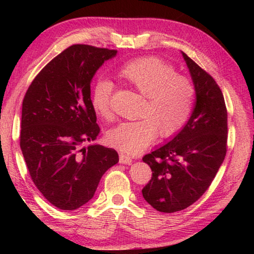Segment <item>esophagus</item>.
<instances>
[{
    "label": "esophagus",
    "instance_id": "obj_1",
    "mask_svg": "<svg viewBox=\"0 0 254 254\" xmlns=\"http://www.w3.org/2000/svg\"><path fill=\"white\" fill-rule=\"evenodd\" d=\"M132 162V158L127 154L120 153V163H123V165H130Z\"/></svg>",
    "mask_w": 254,
    "mask_h": 254
}]
</instances>
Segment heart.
I'll return each instance as SVG.
<instances>
[{
    "label": "heart",
    "mask_w": 254,
    "mask_h": 254,
    "mask_svg": "<svg viewBox=\"0 0 254 254\" xmlns=\"http://www.w3.org/2000/svg\"><path fill=\"white\" fill-rule=\"evenodd\" d=\"M118 77L142 94L144 103L140 117L133 122H123L107 132L111 145L127 154L143 151L158 134L175 135L190 117L195 98V86L187 76L176 74L175 68L157 57L137 58L119 68ZM113 83L96 81L91 102L96 113L104 120L112 119Z\"/></svg>",
    "instance_id": "1"
}]
</instances>
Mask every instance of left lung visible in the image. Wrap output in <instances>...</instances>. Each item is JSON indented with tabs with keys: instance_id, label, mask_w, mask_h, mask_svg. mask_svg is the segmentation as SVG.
Masks as SVG:
<instances>
[{
	"instance_id": "left-lung-1",
	"label": "left lung",
	"mask_w": 254,
	"mask_h": 254,
	"mask_svg": "<svg viewBox=\"0 0 254 254\" xmlns=\"http://www.w3.org/2000/svg\"><path fill=\"white\" fill-rule=\"evenodd\" d=\"M182 54L195 86L194 111L168 143L142 158L152 170L151 179L142 189L143 198L162 213L183 210L199 199L226 154L227 111L220 86Z\"/></svg>"
}]
</instances>
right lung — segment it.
Wrapping results in <instances>:
<instances>
[{
  "label": "right lung",
  "mask_w": 254,
  "mask_h": 254,
  "mask_svg": "<svg viewBox=\"0 0 254 254\" xmlns=\"http://www.w3.org/2000/svg\"><path fill=\"white\" fill-rule=\"evenodd\" d=\"M117 53L68 47L42 68L24 95L20 147L36 187L63 210L91 200L102 176L119 161L114 149L83 147L101 131L91 102L92 78Z\"/></svg>",
  "instance_id": "obj_1"
}]
</instances>
